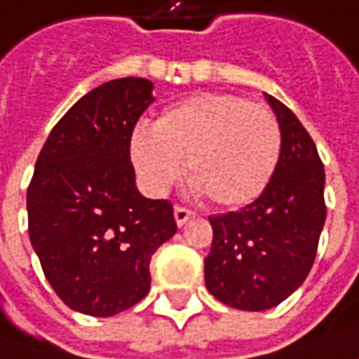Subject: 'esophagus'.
I'll use <instances>...</instances> for the list:
<instances>
[{
  "instance_id": "obj_1",
  "label": "esophagus",
  "mask_w": 359,
  "mask_h": 359,
  "mask_svg": "<svg viewBox=\"0 0 359 359\" xmlns=\"http://www.w3.org/2000/svg\"><path fill=\"white\" fill-rule=\"evenodd\" d=\"M189 218H192V212L189 208H184V206H175V220H177L179 226L187 224Z\"/></svg>"
}]
</instances>
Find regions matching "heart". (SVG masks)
<instances>
[{"label":"heart","mask_w":359,"mask_h":359,"mask_svg":"<svg viewBox=\"0 0 359 359\" xmlns=\"http://www.w3.org/2000/svg\"><path fill=\"white\" fill-rule=\"evenodd\" d=\"M280 127L262 105L236 95L203 93L167 109L153 129L130 137V161L142 187L163 194L180 172L220 206L256 201L278 167Z\"/></svg>","instance_id":"b5f03b06"}]
</instances>
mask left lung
<instances>
[{"instance_id":"1","label":"left lung","mask_w":359,"mask_h":359,"mask_svg":"<svg viewBox=\"0 0 359 359\" xmlns=\"http://www.w3.org/2000/svg\"><path fill=\"white\" fill-rule=\"evenodd\" d=\"M264 97L278 118V167L254 203L208 217L212 246L204 258L208 292L248 312L274 308L302 286L326 222V175L314 141L288 107Z\"/></svg>"}]
</instances>
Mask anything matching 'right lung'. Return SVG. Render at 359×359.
Wrapping results in <instances>:
<instances>
[{
	"mask_svg": "<svg viewBox=\"0 0 359 359\" xmlns=\"http://www.w3.org/2000/svg\"><path fill=\"white\" fill-rule=\"evenodd\" d=\"M153 83L123 77L81 97L49 133L27 189L29 241L71 310L107 318L149 294V262L172 238L168 201L135 184L130 137Z\"/></svg>",
	"mask_w": 359,
	"mask_h": 359,
	"instance_id": "right-lung-1",
	"label": "right lung"
}]
</instances>
